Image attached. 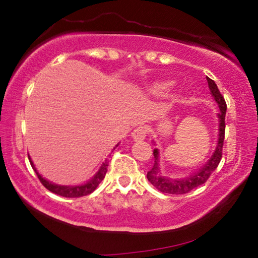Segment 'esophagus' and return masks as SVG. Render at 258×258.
Here are the masks:
<instances>
[{"label":"esophagus","instance_id":"obj_1","mask_svg":"<svg viewBox=\"0 0 258 258\" xmlns=\"http://www.w3.org/2000/svg\"><path fill=\"white\" fill-rule=\"evenodd\" d=\"M147 136V128L146 126H137L136 129L133 130L132 133V137L134 141L136 142H140V141H143Z\"/></svg>","mask_w":258,"mask_h":258}]
</instances>
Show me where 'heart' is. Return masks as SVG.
Returning <instances> with one entry per match:
<instances>
[{
  "label": "heart",
  "mask_w": 258,
  "mask_h": 258,
  "mask_svg": "<svg viewBox=\"0 0 258 258\" xmlns=\"http://www.w3.org/2000/svg\"><path fill=\"white\" fill-rule=\"evenodd\" d=\"M174 87H175L174 82H158L155 84L154 90H155V93H157L160 95H165V94H168Z\"/></svg>",
  "instance_id": "b5f03b06"
}]
</instances>
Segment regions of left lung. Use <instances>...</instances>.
Returning a JSON list of instances; mask_svg holds the SVG:
<instances>
[{
  "label": "left lung",
  "instance_id": "8db88e82",
  "mask_svg": "<svg viewBox=\"0 0 258 258\" xmlns=\"http://www.w3.org/2000/svg\"><path fill=\"white\" fill-rule=\"evenodd\" d=\"M208 84H209V89L211 96L215 98L216 103L220 108V112H218V141L216 149H215L214 154L211 155L209 161L200 169L199 171L194 172V174L189 175L188 177L172 179L168 178L161 174L160 165H158V149H154V165L153 168L148 171L147 178L158 191L164 194H172V195H182V194H188L191 191L192 189L197 188V186L202 185L203 183L208 181L210 175L216 170V168L220 164L222 158V149H223V142H224V132H225V112H227V103H225L224 97L222 96L221 91L218 90L216 83L213 80L207 77Z\"/></svg>",
  "mask_w": 258,
  "mask_h": 258
}]
</instances>
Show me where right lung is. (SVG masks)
Segmentation results:
<instances>
[{
    "mask_svg": "<svg viewBox=\"0 0 258 258\" xmlns=\"http://www.w3.org/2000/svg\"><path fill=\"white\" fill-rule=\"evenodd\" d=\"M118 146V144H117ZM116 146V147H117ZM115 149V148H114ZM29 157V156H28ZM29 162L31 164V167L36 172L38 179H40L42 184H43L45 188H47L49 191L56 194V195H59V196H63V197H69V199H73V197H82V196H87L89 195L94 191L95 189L97 188L98 184L102 182V179L105 177V174H107V169H108V160H105L103 162V164L101 165L100 170L96 172V175L94 176L93 178L90 179V181H88L87 183H84V184H81V185H57V184H54V183L47 181V179L42 177V176L38 174L36 168H35V165L33 163V161L30 160L29 157Z\"/></svg>",
    "mask_w": 258,
    "mask_h": 258,
    "instance_id": "right-lung-1",
    "label": "right lung"
}]
</instances>
